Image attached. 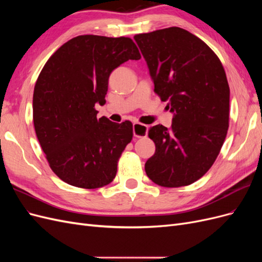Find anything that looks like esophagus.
<instances>
[{
  "label": "esophagus",
  "instance_id": "obj_1",
  "mask_svg": "<svg viewBox=\"0 0 262 262\" xmlns=\"http://www.w3.org/2000/svg\"><path fill=\"white\" fill-rule=\"evenodd\" d=\"M147 134V125L141 124L139 122L133 123V136L136 138H143Z\"/></svg>",
  "mask_w": 262,
  "mask_h": 262
}]
</instances>
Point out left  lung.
Returning <instances> with one entry per match:
<instances>
[{
  "mask_svg": "<svg viewBox=\"0 0 262 262\" xmlns=\"http://www.w3.org/2000/svg\"><path fill=\"white\" fill-rule=\"evenodd\" d=\"M154 91L167 101L171 128H149L155 154L147 177L162 187L191 185L215 162L228 129L229 86L223 66L201 39L179 27L134 36Z\"/></svg>",
  "mask_w": 262,
  "mask_h": 262,
  "instance_id": "8db88e82",
  "label": "left lung"
}]
</instances>
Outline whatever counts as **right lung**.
<instances>
[{"instance_id": "add662e5", "label": "right lung", "mask_w": 262, "mask_h": 262, "mask_svg": "<svg viewBox=\"0 0 262 262\" xmlns=\"http://www.w3.org/2000/svg\"><path fill=\"white\" fill-rule=\"evenodd\" d=\"M132 39L84 35L47 61L33 97L35 131L51 169L67 184L95 189L116 177L117 163L133 137L132 123L97 118L106 104L110 73L140 60Z\"/></svg>"}]
</instances>
